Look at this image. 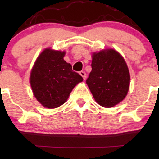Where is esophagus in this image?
<instances>
[{
    "mask_svg": "<svg viewBox=\"0 0 159 159\" xmlns=\"http://www.w3.org/2000/svg\"><path fill=\"white\" fill-rule=\"evenodd\" d=\"M79 74L81 75V76L82 77L83 79H84V80L86 79V73H85V72H84V71H80Z\"/></svg>",
    "mask_w": 159,
    "mask_h": 159,
    "instance_id": "34e87169",
    "label": "esophagus"
}]
</instances>
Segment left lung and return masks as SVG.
Wrapping results in <instances>:
<instances>
[{"label":"left lung","mask_w":159,"mask_h":159,"mask_svg":"<svg viewBox=\"0 0 159 159\" xmlns=\"http://www.w3.org/2000/svg\"><path fill=\"white\" fill-rule=\"evenodd\" d=\"M91 68L86 83L98 105L111 108L125 98L129 89L130 75L119 53L113 49L94 53Z\"/></svg>","instance_id":"obj_1"}]
</instances>
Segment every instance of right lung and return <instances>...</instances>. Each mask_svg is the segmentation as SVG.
<instances>
[{"mask_svg": "<svg viewBox=\"0 0 159 159\" xmlns=\"http://www.w3.org/2000/svg\"><path fill=\"white\" fill-rule=\"evenodd\" d=\"M65 54V51L45 49L30 72L34 94L45 108H55L63 105L75 86L83 81L82 77L64 60Z\"/></svg>", "mask_w": 159, "mask_h": 159, "instance_id": "1", "label": "right lung"}]
</instances>
